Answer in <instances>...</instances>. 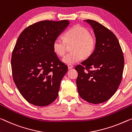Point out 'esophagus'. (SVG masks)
Masks as SVG:
<instances>
[{"label":"esophagus","instance_id":"obj_1","mask_svg":"<svg viewBox=\"0 0 132 132\" xmlns=\"http://www.w3.org/2000/svg\"><path fill=\"white\" fill-rule=\"evenodd\" d=\"M73 67H74V66H73L72 65H71V64H68V69H71V68H72Z\"/></svg>","mask_w":132,"mask_h":132}]
</instances>
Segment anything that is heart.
Returning <instances> with one entry per match:
<instances>
[{
	"mask_svg": "<svg viewBox=\"0 0 132 132\" xmlns=\"http://www.w3.org/2000/svg\"><path fill=\"white\" fill-rule=\"evenodd\" d=\"M73 44L71 50L62 58V61L67 64H74L90 56L94 51L96 40L87 28L81 25H75L64 34V40L56 38L52 44L54 52L60 56H63L67 45Z\"/></svg>",
	"mask_w": 132,
	"mask_h": 132,
	"instance_id": "heart-1",
	"label": "heart"
}]
</instances>
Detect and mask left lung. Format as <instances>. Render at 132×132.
<instances>
[{
    "mask_svg": "<svg viewBox=\"0 0 132 132\" xmlns=\"http://www.w3.org/2000/svg\"><path fill=\"white\" fill-rule=\"evenodd\" d=\"M84 21L92 27L96 42L92 54L75 68L78 72L77 86L82 99L99 104L109 100L116 92L122 78L124 57L112 32L95 21Z\"/></svg>",
    "mask_w": 132,
    "mask_h": 132,
    "instance_id": "obj_1",
    "label": "left lung"
}]
</instances>
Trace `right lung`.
<instances>
[{
    "label": "right lung",
    "mask_w": 132,
    "mask_h": 132,
    "mask_svg": "<svg viewBox=\"0 0 132 132\" xmlns=\"http://www.w3.org/2000/svg\"><path fill=\"white\" fill-rule=\"evenodd\" d=\"M69 24L67 20L40 21L18 37L12 55V76L20 93L32 104L46 106L57 98L68 67L54 52L52 44Z\"/></svg>",
    "instance_id": "1"
}]
</instances>
